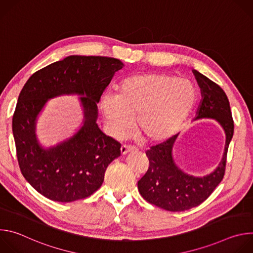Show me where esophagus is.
I'll return each instance as SVG.
<instances>
[{
    "label": "esophagus",
    "instance_id": "1",
    "mask_svg": "<svg viewBox=\"0 0 253 253\" xmlns=\"http://www.w3.org/2000/svg\"><path fill=\"white\" fill-rule=\"evenodd\" d=\"M134 151H135V149H134V147H132V146L123 145V146L121 147V154H122V155H126V154L132 153V152H134Z\"/></svg>",
    "mask_w": 253,
    "mask_h": 253
}]
</instances>
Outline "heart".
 I'll return each instance as SVG.
<instances>
[{"label": "heart", "instance_id": "heart-1", "mask_svg": "<svg viewBox=\"0 0 253 253\" xmlns=\"http://www.w3.org/2000/svg\"><path fill=\"white\" fill-rule=\"evenodd\" d=\"M195 102L190 81L157 73L125 78L116 96L105 95L100 109L106 125L116 138L125 137L133 126L148 142H164L180 131Z\"/></svg>", "mask_w": 253, "mask_h": 253}]
</instances>
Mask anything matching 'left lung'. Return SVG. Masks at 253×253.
Returning <instances> with one entry per match:
<instances>
[{"mask_svg":"<svg viewBox=\"0 0 253 253\" xmlns=\"http://www.w3.org/2000/svg\"><path fill=\"white\" fill-rule=\"evenodd\" d=\"M192 72L202 97L193 120H215L225 133V145L217 167L204 176L190 175L177 165L173 148L179 134L152 146L146 152L149 168L138 181V190L149 203L173 212L188 210L201 204L221 182L227 150L234 131L230 105L225 92L197 70L193 69Z\"/></svg>","mask_w":253,"mask_h":253,"instance_id":"1","label":"left lung"}]
</instances>
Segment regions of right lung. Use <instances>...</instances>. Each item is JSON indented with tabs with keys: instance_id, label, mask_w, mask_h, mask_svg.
I'll return each mask as SVG.
<instances>
[{
	"instance_id": "obj_1",
	"label": "right lung",
	"mask_w": 253,
	"mask_h": 253,
	"mask_svg": "<svg viewBox=\"0 0 253 253\" xmlns=\"http://www.w3.org/2000/svg\"><path fill=\"white\" fill-rule=\"evenodd\" d=\"M124 64L115 58L71 55L34 73L24 85L13 116L21 172L43 196L58 202L83 199L99 189L106 168L121 155V144L97 124L101 95ZM77 94L84 120L75 133L45 148L35 129L50 98Z\"/></svg>"
}]
</instances>
